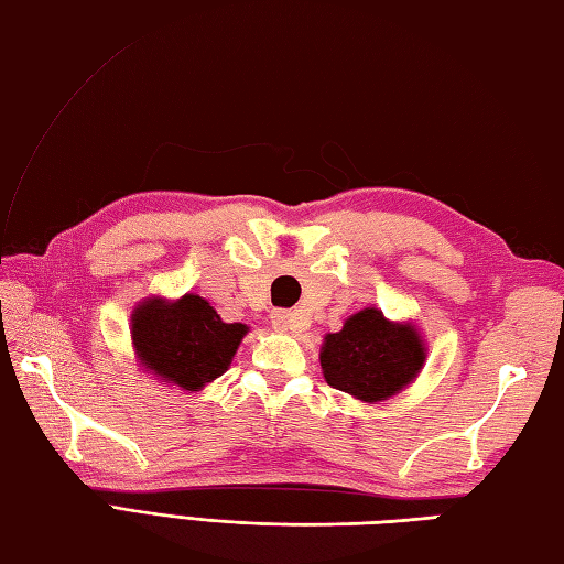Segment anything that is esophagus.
Here are the masks:
<instances>
[{"label":"esophagus","mask_w":564,"mask_h":564,"mask_svg":"<svg viewBox=\"0 0 564 564\" xmlns=\"http://www.w3.org/2000/svg\"><path fill=\"white\" fill-rule=\"evenodd\" d=\"M271 325L281 332H295L297 329V315L291 310H273Z\"/></svg>","instance_id":"esophagus-1"}]
</instances>
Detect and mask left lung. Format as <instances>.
Wrapping results in <instances>:
<instances>
[{
  "label": "left lung",
  "instance_id": "obj_1",
  "mask_svg": "<svg viewBox=\"0 0 564 564\" xmlns=\"http://www.w3.org/2000/svg\"><path fill=\"white\" fill-rule=\"evenodd\" d=\"M426 349L412 325L390 322L366 307L327 334L319 351L325 380L361 402H382L410 386L424 366Z\"/></svg>",
  "mask_w": 564,
  "mask_h": 564
}]
</instances>
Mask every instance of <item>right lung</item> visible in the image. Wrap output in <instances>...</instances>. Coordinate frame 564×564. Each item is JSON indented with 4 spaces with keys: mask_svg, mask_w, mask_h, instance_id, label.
Listing matches in <instances>:
<instances>
[{
    "mask_svg": "<svg viewBox=\"0 0 564 564\" xmlns=\"http://www.w3.org/2000/svg\"><path fill=\"white\" fill-rule=\"evenodd\" d=\"M245 334L247 325H227L194 293L178 301L148 297L133 310L130 327L138 361L162 382L191 392L225 373Z\"/></svg>",
    "mask_w": 564,
    "mask_h": 564,
    "instance_id": "right-lung-1",
    "label": "right lung"
}]
</instances>
